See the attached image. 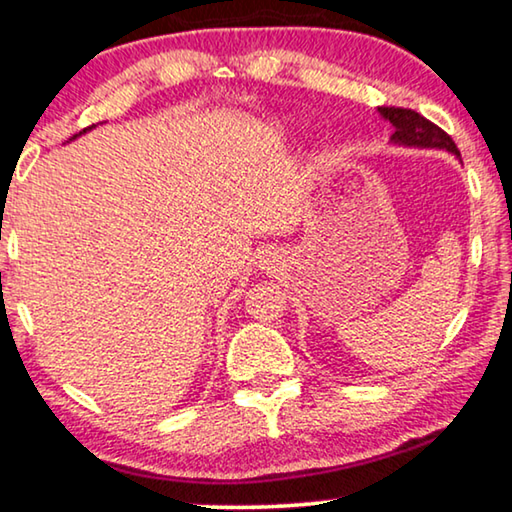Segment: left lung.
Returning <instances> with one entry per match:
<instances>
[{
  "label": "left lung",
  "mask_w": 512,
  "mask_h": 512,
  "mask_svg": "<svg viewBox=\"0 0 512 512\" xmlns=\"http://www.w3.org/2000/svg\"><path fill=\"white\" fill-rule=\"evenodd\" d=\"M377 112H380L384 119L393 125V135H391L393 144L419 146V148H446L448 153L460 155L451 135H446L439 125L428 121L426 116L414 112V109L380 107Z\"/></svg>",
  "instance_id": "obj_1"
}]
</instances>
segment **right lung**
<instances>
[{
    "instance_id": "obj_1",
    "label": "right lung",
    "mask_w": 512,
    "mask_h": 512,
    "mask_svg": "<svg viewBox=\"0 0 512 512\" xmlns=\"http://www.w3.org/2000/svg\"><path fill=\"white\" fill-rule=\"evenodd\" d=\"M86 130H89V128H84V130H82V132H86Z\"/></svg>"
}]
</instances>
